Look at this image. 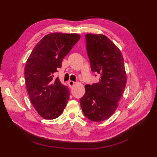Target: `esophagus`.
<instances>
[{"label": "esophagus", "instance_id": "obj_1", "mask_svg": "<svg viewBox=\"0 0 157 157\" xmlns=\"http://www.w3.org/2000/svg\"><path fill=\"white\" fill-rule=\"evenodd\" d=\"M68 84H69V86H70V87H71V86H73V85L75 84V82H73V81H69L68 82Z\"/></svg>", "mask_w": 157, "mask_h": 157}]
</instances>
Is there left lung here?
Here are the masks:
<instances>
[{
    "label": "left lung",
    "instance_id": "8db88e82",
    "mask_svg": "<svg viewBox=\"0 0 157 157\" xmlns=\"http://www.w3.org/2000/svg\"><path fill=\"white\" fill-rule=\"evenodd\" d=\"M85 38L91 70L101 78L98 83L85 86L80 105L86 118L100 122L114 113L124 91V61L119 49L106 36L87 34Z\"/></svg>",
    "mask_w": 157,
    "mask_h": 157
}]
</instances>
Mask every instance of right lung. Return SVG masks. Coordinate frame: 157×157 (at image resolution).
<instances>
[{
	"mask_svg": "<svg viewBox=\"0 0 157 157\" xmlns=\"http://www.w3.org/2000/svg\"><path fill=\"white\" fill-rule=\"evenodd\" d=\"M80 38L77 34L52 33L33 49L25 66V81L33 106L44 119L61 115L69 99V89L54 73Z\"/></svg>",
	"mask_w": 157,
	"mask_h": 157,
	"instance_id": "right-lung-1",
	"label": "right lung"
}]
</instances>
